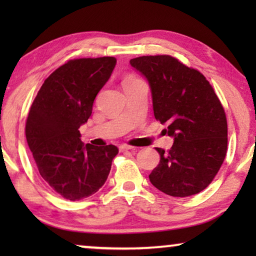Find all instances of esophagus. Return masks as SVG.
Instances as JSON below:
<instances>
[{"label": "esophagus", "mask_w": 256, "mask_h": 256, "mask_svg": "<svg viewBox=\"0 0 256 256\" xmlns=\"http://www.w3.org/2000/svg\"><path fill=\"white\" fill-rule=\"evenodd\" d=\"M120 152H136V148H135V146H128V144H121L120 146Z\"/></svg>", "instance_id": "34e87169"}]
</instances>
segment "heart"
<instances>
[{
    "instance_id": "1",
    "label": "heart",
    "mask_w": 256,
    "mask_h": 256,
    "mask_svg": "<svg viewBox=\"0 0 256 256\" xmlns=\"http://www.w3.org/2000/svg\"><path fill=\"white\" fill-rule=\"evenodd\" d=\"M130 79H132V78H130Z\"/></svg>"
}]
</instances>
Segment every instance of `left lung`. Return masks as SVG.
Masks as SVG:
<instances>
[{
  "instance_id": "8db88e82",
  "label": "left lung",
  "mask_w": 256,
  "mask_h": 256,
  "mask_svg": "<svg viewBox=\"0 0 256 256\" xmlns=\"http://www.w3.org/2000/svg\"><path fill=\"white\" fill-rule=\"evenodd\" d=\"M152 90L154 115L174 138L169 152L157 148L152 184L172 197L197 194L218 174L227 152V120L204 76L168 54L130 59Z\"/></svg>"
}]
</instances>
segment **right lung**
Wrapping results in <instances>:
<instances>
[{"instance_id": "right-lung-1", "label": "right lung", "mask_w": 256, "mask_h": 256, "mask_svg": "<svg viewBox=\"0 0 256 256\" xmlns=\"http://www.w3.org/2000/svg\"><path fill=\"white\" fill-rule=\"evenodd\" d=\"M115 65L114 57L70 60L45 79L31 104L26 124L28 144L42 178L68 200L96 194L118 152L113 144H84L79 132Z\"/></svg>"}]
</instances>
